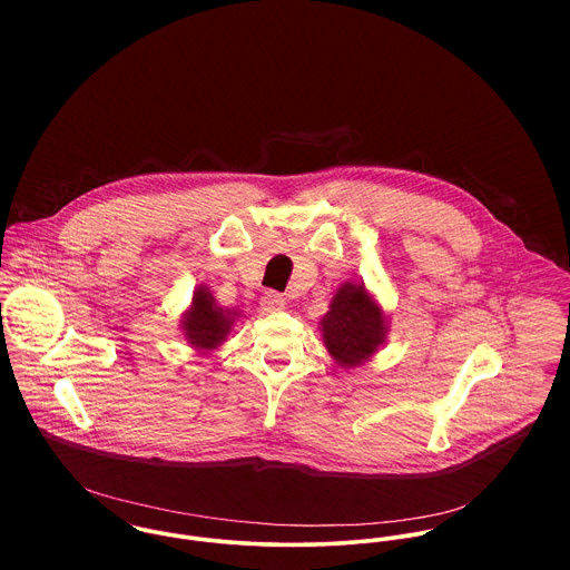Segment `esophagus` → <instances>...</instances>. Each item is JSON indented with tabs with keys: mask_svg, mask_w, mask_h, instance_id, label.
Masks as SVG:
<instances>
[{
	"mask_svg": "<svg viewBox=\"0 0 570 570\" xmlns=\"http://www.w3.org/2000/svg\"><path fill=\"white\" fill-rule=\"evenodd\" d=\"M285 305H287V301L283 298V294H278V292H265L263 296H261V309L263 312H267V314H274V312H281V309H285Z\"/></svg>",
	"mask_w": 570,
	"mask_h": 570,
	"instance_id": "1",
	"label": "esophagus"
}]
</instances>
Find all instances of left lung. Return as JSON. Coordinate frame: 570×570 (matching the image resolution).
<instances>
[{
    "label": "left lung",
    "mask_w": 570,
    "mask_h": 570,
    "mask_svg": "<svg viewBox=\"0 0 570 570\" xmlns=\"http://www.w3.org/2000/svg\"><path fill=\"white\" fill-rule=\"evenodd\" d=\"M321 325L326 351L342 366H357L368 360L386 335L382 309L362 285L353 283H344L335 292Z\"/></svg>",
    "instance_id": "obj_1"
}]
</instances>
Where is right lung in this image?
I'll return each instance as SVG.
<instances>
[{
    "label": "right lung",
    "instance_id": "obj_1",
    "mask_svg": "<svg viewBox=\"0 0 570 570\" xmlns=\"http://www.w3.org/2000/svg\"><path fill=\"white\" fill-rule=\"evenodd\" d=\"M235 316L237 314L217 307L213 294L206 287H197L193 294V307L184 318V335L195 348L210 351L226 340Z\"/></svg>",
    "mask_w": 570,
    "mask_h": 570
}]
</instances>
